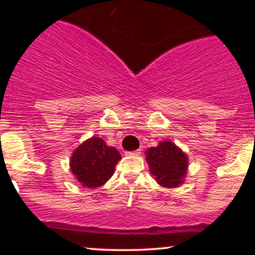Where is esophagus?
Segmentation results:
<instances>
[{
	"mask_svg": "<svg viewBox=\"0 0 255 255\" xmlns=\"http://www.w3.org/2000/svg\"><path fill=\"white\" fill-rule=\"evenodd\" d=\"M126 154H127V156H130V157H136V156H139V154H140V150L126 152Z\"/></svg>",
	"mask_w": 255,
	"mask_h": 255,
	"instance_id": "esophagus-1",
	"label": "esophagus"
}]
</instances>
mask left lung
Returning <instances> with one entry per match:
<instances>
[{
	"instance_id": "obj_1",
	"label": "left lung",
	"mask_w": 255,
	"mask_h": 255,
	"mask_svg": "<svg viewBox=\"0 0 255 255\" xmlns=\"http://www.w3.org/2000/svg\"><path fill=\"white\" fill-rule=\"evenodd\" d=\"M145 153L150 172L156 177L158 184L165 188H174L183 183L188 159L174 142L165 140L159 142L157 147H150Z\"/></svg>"
}]
</instances>
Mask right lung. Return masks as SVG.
Here are the masks:
<instances>
[{
  "instance_id": "right-lung-1",
  "label": "right lung",
  "mask_w": 255,
  "mask_h": 255,
  "mask_svg": "<svg viewBox=\"0 0 255 255\" xmlns=\"http://www.w3.org/2000/svg\"><path fill=\"white\" fill-rule=\"evenodd\" d=\"M121 154L101 137H90L79 145L71 157V171L87 188L103 186L113 176Z\"/></svg>"
}]
</instances>
